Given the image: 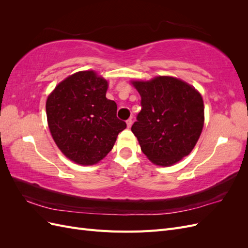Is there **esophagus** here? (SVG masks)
<instances>
[{
    "label": "esophagus",
    "mask_w": 248,
    "mask_h": 248,
    "mask_svg": "<svg viewBox=\"0 0 248 248\" xmlns=\"http://www.w3.org/2000/svg\"><path fill=\"white\" fill-rule=\"evenodd\" d=\"M126 124H127V127H128V128H130L131 125H132V119H131V118H129L128 120H127V121H126Z\"/></svg>",
    "instance_id": "1"
}]
</instances>
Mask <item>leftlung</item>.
Masks as SVG:
<instances>
[{
  "mask_svg": "<svg viewBox=\"0 0 248 248\" xmlns=\"http://www.w3.org/2000/svg\"><path fill=\"white\" fill-rule=\"evenodd\" d=\"M141 109L131 131L142 153L160 167H169L188 155L204 126V101L187 82L171 77L133 80Z\"/></svg>",
  "mask_w": 248,
  "mask_h": 248,
  "instance_id": "left-lung-1",
  "label": "left lung"
}]
</instances>
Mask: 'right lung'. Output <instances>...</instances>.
<instances>
[{"instance_id":"right-lung-1","label":"right lung","mask_w":248,"mask_h":248,"mask_svg":"<svg viewBox=\"0 0 248 248\" xmlns=\"http://www.w3.org/2000/svg\"><path fill=\"white\" fill-rule=\"evenodd\" d=\"M108 81L93 70L65 78L46 100L51 137L62 153L82 166L108 155L126 123L117 118V104L106 97Z\"/></svg>"}]
</instances>
